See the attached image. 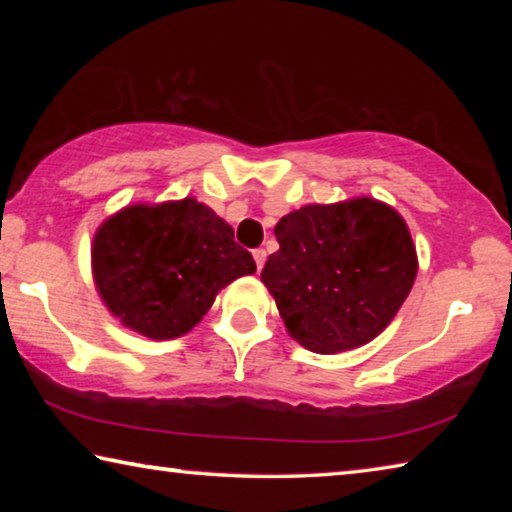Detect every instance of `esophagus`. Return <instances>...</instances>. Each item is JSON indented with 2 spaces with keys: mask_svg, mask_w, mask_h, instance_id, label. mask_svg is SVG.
<instances>
[{
  "mask_svg": "<svg viewBox=\"0 0 512 512\" xmlns=\"http://www.w3.org/2000/svg\"><path fill=\"white\" fill-rule=\"evenodd\" d=\"M253 257H255L257 271H262V266H264V262H266V250H264V248H255V250H253Z\"/></svg>",
  "mask_w": 512,
  "mask_h": 512,
  "instance_id": "34e87169",
  "label": "esophagus"
}]
</instances>
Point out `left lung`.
<instances>
[{"instance_id": "left-lung-1", "label": "left lung", "mask_w": 512, "mask_h": 512, "mask_svg": "<svg viewBox=\"0 0 512 512\" xmlns=\"http://www.w3.org/2000/svg\"><path fill=\"white\" fill-rule=\"evenodd\" d=\"M280 250L262 282L284 327L311 352L334 354L368 343L409 296L418 257L393 207L372 198L305 205L275 225Z\"/></svg>"}]
</instances>
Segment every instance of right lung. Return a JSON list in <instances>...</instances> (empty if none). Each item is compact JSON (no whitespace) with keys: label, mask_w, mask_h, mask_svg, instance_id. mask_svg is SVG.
Listing matches in <instances>:
<instances>
[{"label":"right lung","mask_w":512,"mask_h":512,"mask_svg":"<svg viewBox=\"0 0 512 512\" xmlns=\"http://www.w3.org/2000/svg\"><path fill=\"white\" fill-rule=\"evenodd\" d=\"M92 268L112 314L160 341L189 332L225 284L257 266L228 223L185 198L108 219L94 237Z\"/></svg>","instance_id":"add662e5"}]
</instances>
